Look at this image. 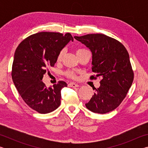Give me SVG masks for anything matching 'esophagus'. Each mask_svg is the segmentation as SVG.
Returning <instances> with one entry per match:
<instances>
[{
	"instance_id": "1",
	"label": "esophagus",
	"mask_w": 148,
	"mask_h": 148,
	"mask_svg": "<svg viewBox=\"0 0 148 148\" xmlns=\"http://www.w3.org/2000/svg\"><path fill=\"white\" fill-rule=\"evenodd\" d=\"M69 86L71 87H77L79 86L77 84H75V83H70L69 84Z\"/></svg>"
}]
</instances>
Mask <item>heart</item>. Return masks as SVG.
<instances>
[{
    "label": "heart",
    "mask_w": 148,
    "mask_h": 148,
    "mask_svg": "<svg viewBox=\"0 0 148 148\" xmlns=\"http://www.w3.org/2000/svg\"><path fill=\"white\" fill-rule=\"evenodd\" d=\"M87 50L86 49H84V48H82V49H77L76 51V53H77V56H78L79 55L81 54L82 52H84V51H86ZM64 50H61V51L59 52L58 56H57V62H60L62 60V57H63V55H64ZM65 75H66V77H69V78H71V79H74L76 78V74H75L72 71H67L65 72Z\"/></svg>",
    "instance_id": "b5f03b06"
}]
</instances>
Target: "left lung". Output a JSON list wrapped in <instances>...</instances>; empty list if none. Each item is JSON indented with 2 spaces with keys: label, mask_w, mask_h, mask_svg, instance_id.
<instances>
[{
  "label": "left lung",
  "mask_w": 148,
  "mask_h": 148,
  "mask_svg": "<svg viewBox=\"0 0 148 148\" xmlns=\"http://www.w3.org/2000/svg\"><path fill=\"white\" fill-rule=\"evenodd\" d=\"M92 52V71L101 77V86L96 89L87 108L94 113L106 114L118 107L125 98L134 79L129 55L121 42L103 34L74 36Z\"/></svg>",
  "instance_id": "left-lung-1"
}]
</instances>
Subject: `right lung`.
<instances>
[{
	"label": "right lung",
	"instance_id": "1",
	"mask_svg": "<svg viewBox=\"0 0 148 148\" xmlns=\"http://www.w3.org/2000/svg\"><path fill=\"white\" fill-rule=\"evenodd\" d=\"M71 33L41 32L23 40L15 51L12 77L17 91L28 106L40 114L53 112L61 104V91L67 84L59 81L46 87L42 78L54 66L61 49L73 41Z\"/></svg>",
	"mask_w": 148,
	"mask_h": 148
}]
</instances>
